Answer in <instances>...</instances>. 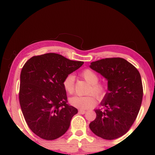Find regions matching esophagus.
Returning <instances> with one entry per match:
<instances>
[{"instance_id":"obj_1","label":"esophagus","mask_w":155,"mask_h":155,"mask_svg":"<svg viewBox=\"0 0 155 155\" xmlns=\"http://www.w3.org/2000/svg\"><path fill=\"white\" fill-rule=\"evenodd\" d=\"M79 113L81 114H84L86 113V111H85V110H83V109H79Z\"/></svg>"}]
</instances>
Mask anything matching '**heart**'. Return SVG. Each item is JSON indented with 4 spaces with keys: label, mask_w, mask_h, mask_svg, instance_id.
<instances>
[{
    "label": "heart",
    "mask_w": 155,
    "mask_h": 155,
    "mask_svg": "<svg viewBox=\"0 0 155 155\" xmlns=\"http://www.w3.org/2000/svg\"><path fill=\"white\" fill-rule=\"evenodd\" d=\"M81 76L90 84V87L88 90L90 95L86 96H74L69 99V104L74 107L81 109H87L92 108L97 104V98L102 100L107 93L108 86L105 83L98 82L99 76L95 71L91 69H84L81 73ZM74 76L69 74L64 78L63 86L65 91L67 93L71 95L75 90L74 86ZM94 94L96 96L92 95Z\"/></svg>",
    "instance_id": "obj_1"
}]
</instances>
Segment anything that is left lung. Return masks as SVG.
<instances>
[{
	"mask_svg": "<svg viewBox=\"0 0 155 155\" xmlns=\"http://www.w3.org/2000/svg\"><path fill=\"white\" fill-rule=\"evenodd\" d=\"M90 67L108 80V90L101 103L104 109L95 110L96 118L90 128L104 139H116L129 130L139 112L143 98L140 75L121 58L97 60Z\"/></svg>",
	"mask_w": 155,
	"mask_h": 155,
	"instance_id": "left-lung-1",
	"label": "left lung"
}]
</instances>
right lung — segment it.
I'll return each instance as SVG.
<instances>
[{"mask_svg":"<svg viewBox=\"0 0 155 155\" xmlns=\"http://www.w3.org/2000/svg\"><path fill=\"white\" fill-rule=\"evenodd\" d=\"M55 53L32 57L22 67L19 99L29 128L44 140L65 134L77 108L68 104L65 76L83 65Z\"/></svg>","mask_w":155,"mask_h":155,"instance_id":"1","label":"right lung"}]
</instances>
